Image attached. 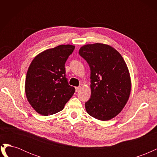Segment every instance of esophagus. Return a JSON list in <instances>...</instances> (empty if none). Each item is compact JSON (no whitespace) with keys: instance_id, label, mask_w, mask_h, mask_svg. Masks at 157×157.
<instances>
[{"instance_id":"34e87169","label":"esophagus","mask_w":157,"mask_h":157,"mask_svg":"<svg viewBox=\"0 0 157 157\" xmlns=\"http://www.w3.org/2000/svg\"><path fill=\"white\" fill-rule=\"evenodd\" d=\"M80 88H81V87H80V86H77V87H75V89H76V92H79V91H80Z\"/></svg>"}]
</instances>
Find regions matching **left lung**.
<instances>
[{
  "label": "left lung",
  "instance_id": "1",
  "mask_svg": "<svg viewBox=\"0 0 157 157\" xmlns=\"http://www.w3.org/2000/svg\"><path fill=\"white\" fill-rule=\"evenodd\" d=\"M80 56L90 69L91 96L85 103L90 116L108 121L121 113L131 91V80L125 61L111 46L96 43L80 48Z\"/></svg>",
  "mask_w": 157,
  "mask_h": 157
}]
</instances>
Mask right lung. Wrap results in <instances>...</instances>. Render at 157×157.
<instances>
[{"instance_id":"add662e5","label":"right lung","mask_w":157,"mask_h":157,"mask_svg":"<svg viewBox=\"0 0 157 157\" xmlns=\"http://www.w3.org/2000/svg\"><path fill=\"white\" fill-rule=\"evenodd\" d=\"M75 46L59 45L37 55L28 69L25 94L32 107L48 116L63 110L75 88L66 78L65 63Z\"/></svg>"}]
</instances>
